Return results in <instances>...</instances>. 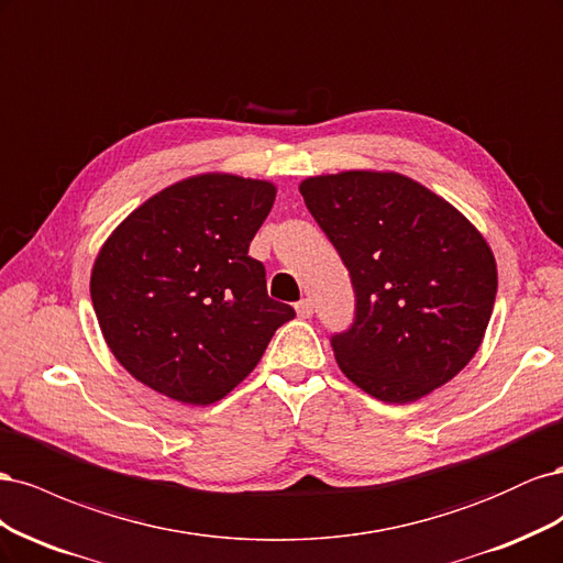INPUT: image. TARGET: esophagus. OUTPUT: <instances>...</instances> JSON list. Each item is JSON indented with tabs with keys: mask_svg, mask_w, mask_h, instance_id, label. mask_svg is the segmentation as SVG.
Wrapping results in <instances>:
<instances>
[{
	"mask_svg": "<svg viewBox=\"0 0 563 563\" xmlns=\"http://www.w3.org/2000/svg\"><path fill=\"white\" fill-rule=\"evenodd\" d=\"M296 312L300 319H310L312 317V300L310 298H302L300 302H296Z\"/></svg>",
	"mask_w": 563,
	"mask_h": 563,
	"instance_id": "34e87169",
	"label": "esophagus"
}]
</instances>
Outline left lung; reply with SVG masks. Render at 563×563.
<instances>
[{
    "label": "left lung",
    "mask_w": 563,
    "mask_h": 563,
    "mask_svg": "<svg viewBox=\"0 0 563 563\" xmlns=\"http://www.w3.org/2000/svg\"><path fill=\"white\" fill-rule=\"evenodd\" d=\"M298 190L354 286L352 329L331 338L340 371L387 404L418 401L455 378L482 345L498 291L484 234L395 172L310 176Z\"/></svg>",
    "instance_id": "8db88e82"
}]
</instances>
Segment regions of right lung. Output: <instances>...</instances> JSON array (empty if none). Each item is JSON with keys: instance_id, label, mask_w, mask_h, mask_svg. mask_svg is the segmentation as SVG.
<instances>
[{"instance_id": "1", "label": "right lung", "mask_w": 563, "mask_h": 563, "mask_svg": "<svg viewBox=\"0 0 563 563\" xmlns=\"http://www.w3.org/2000/svg\"><path fill=\"white\" fill-rule=\"evenodd\" d=\"M269 180L199 174L152 195L100 246L91 300L114 360L159 395L209 406L258 366L291 305L267 296L249 244Z\"/></svg>"}]
</instances>
